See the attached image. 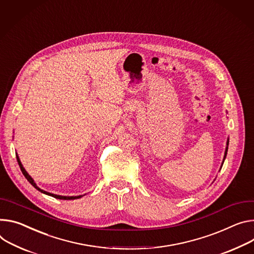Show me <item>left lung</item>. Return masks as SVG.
I'll list each match as a JSON object with an SVG mask.
<instances>
[{"mask_svg": "<svg viewBox=\"0 0 254 254\" xmlns=\"http://www.w3.org/2000/svg\"><path fill=\"white\" fill-rule=\"evenodd\" d=\"M228 145H229V140H228V142H227V148H226V151H225V156H224V160H225V158H226V155H227V151H228ZM223 163H224V161H223ZM222 166H223V164H222Z\"/></svg>", "mask_w": 254, "mask_h": 254, "instance_id": "left-lung-1", "label": "left lung"}]
</instances>
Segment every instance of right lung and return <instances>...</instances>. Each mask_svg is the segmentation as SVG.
I'll use <instances>...</instances> for the list:
<instances>
[{"label":"right lung","instance_id":"obj_1","mask_svg":"<svg viewBox=\"0 0 254 254\" xmlns=\"http://www.w3.org/2000/svg\"><path fill=\"white\" fill-rule=\"evenodd\" d=\"M16 158H17V161H18V164H19V166H20V169H21V171H22V173H23V175L25 176V178L32 184V186L37 190H39L40 192H42V193H45V194H48V195H51V196H53V197H56V198H59V199H76V198H80L82 195H79V196H62V195H57V194H54V193H50V192H48V191H44V190H40L39 188H37V186L35 184V182H34V180L30 177V175L26 172V170L23 168V166H22V164H21V162H20V160H19V157L16 155Z\"/></svg>","mask_w":254,"mask_h":254}]
</instances>
